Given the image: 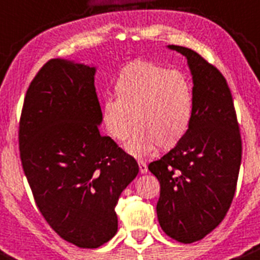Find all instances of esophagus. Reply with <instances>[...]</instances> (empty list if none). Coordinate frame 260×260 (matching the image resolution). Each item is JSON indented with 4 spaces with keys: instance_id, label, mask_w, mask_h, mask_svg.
<instances>
[{
    "instance_id": "esophagus-1",
    "label": "esophagus",
    "mask_w": 260,
    "mask_h": 260,
    "mask_svg": "<svg viewBox=\"0 0 260 260\" xmlns=\"http://www.w3.org/2000/svg\"><path fill=\"white\" fill-rule=\"evenodd\" d=\"M138 166H140V171H141V174H146L148 171V169H147V164L145 162V161H141V160H138Z\"/></svg>"
}]
</instances>
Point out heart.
Wrapping results in <instances>:
<instances>
[{
  "instance_id": "1",
  "label": "heart",
  "mask_w": 260,
  "mask_h": 260,
  "mask_svg": "<svg viewBox=\"0 0 260 260\" xmlns=\"http://www.w3.org/2000/svg\"><path fill=\"white\" fill-rule=\"evenodd\" d=\"M115 99L102 105V122L113 140H127L135 156L175 147L188 133L194 109V92L188 77L179 71L145 59L120 69L114 82Z\"/></svg>"
}]
</instances>
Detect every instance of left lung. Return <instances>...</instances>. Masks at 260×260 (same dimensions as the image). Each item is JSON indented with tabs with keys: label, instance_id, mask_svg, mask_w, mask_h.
Segmentation results:
<instances>
[{
	"label": "left lung",
	"instance_id": "8db88e82",
	"mask_svg": "<svg viewBox=\"0 0 260 260\" xmlns=\"http://www.w3.org/2000/svg\"><path fill=\"white\" fill-rule=\"evenodd\" d=\"M188 60L194 109L185 137L148 170L160 181L156 212L168 236L190 244L225 218L236 190L241 136L225 77L197 52L168 45Z\"/></svg>",
	"mask_w": 260,
	"mask_h": 260
}]
</instances>
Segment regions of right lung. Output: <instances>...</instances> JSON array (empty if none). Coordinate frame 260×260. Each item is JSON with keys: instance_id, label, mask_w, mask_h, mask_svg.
I'll use <instances>...</instances> for the list:
<instances>
[{"instance_id": "add662e5", "label": "right lung", "mask_w": 260, "mask_h": 260, "mask_svg": "<svg viewBox=\"0 0 260 260\" xmlns=\"http://www.w3.org/2000/svg\"><path fill=\"white\" fill-rule=\"evenodd\" d=\"M96 69L50 59L25 95L19 125L22 169L50 228L79 248L94 249L117 234L119 196L138 164L102 136Z\"/></svg>"}]
</instances>
